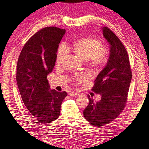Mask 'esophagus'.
Returning <instances> with one entry per match:
<instances>
[{
	"label": "esophagus",
	"mask_w": 149,
	"mask_h": 149,
	"mask_svg": "<svg viewBox=\"0 0 149 149\" xmlns=\"http://www.w3.org/2000/svg\"><path fill=\"white\" fill-rule=\"evenodd\" d=\"M68 95L70 96H77V95H79V94L78 93H77V92H75V91H71V92H70L69 93H68Z\"/></svg>",
	"instance_id": "1"
}]
</instances>
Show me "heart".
<instances>
[{
	"label": "heart",
	"mask_w": 149,
	"mask_h": 149,
	"mask_svg": "<svg viewBox=\"0 0 149 149\" xmlns=\"http://www.w3.org/2000/svg\"><path fill=\"white\" fill-rule=\"evenodd\" d=\"M73 50L84 61H88L91 68L100 69L106 65L110 55L109 49L106 45H102V42L96 38L86 36L77 40L73 45ZM67 52V49L65 44H61L56 53V63H60ZM87 76L84 74H77L74 77L75 83L84 81Z\"/></svg>",
	"instance_id": "heart-1"
}]
</instances>
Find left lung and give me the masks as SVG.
<instances>
[{
	"instance_id": "1",
	"label": "left lung",
	"mask_w": 149,
	"mask_h": 149,
	"mask_svg": "<svg viewBox=\"0 0 149 149\" xmlns=\"http://www.w3.org/2000/svg\"><path fill=\"white\" fill-rule=\"evenodd\" d=\"M103 35L110 44L108 61L94 81L93 92L101 95L94 102L88 95L89 104L83 111L84 118L91 125L101 127L111 123L124 109L127 102L132 72L127 50L121 41L108 27L102 28Z\"/></svg>"
}]
</instances>
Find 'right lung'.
Listing matches in <instances>:
<instances>
[{
    "instance_id": "obj_1",
    "label": "right lung",
    "mask_w": 149,
    "mask_h": 149,
    "mask_svg": "<svg viewBox=\"0 0 149 149\" xmlns=\"http://www.w3.org/2000/svg\"><path fill=\"white\" fill-rule=\"evenodd\" d=\"M65 30L56 27L40 29L22 49L17 65V83L22 99L38 122L45 124L60 115L66 91L50 90L47 75L52 71L56 52Z\"/></svg>"
}]
</instances>
